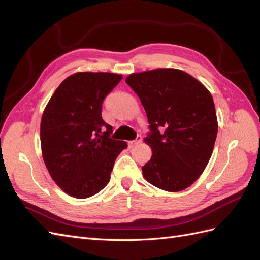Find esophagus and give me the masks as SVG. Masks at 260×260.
Instances as JSON below:
<instances>
[{
	"label": "esophagus",
	"instance_id": "obj_1",
	"mask_svg": "<svg viewBox=\"0 0 260 260\" xmlns=\"http://www.w3.org/2000/svg\"><path fill=\"white\" fill-rule=\"evenodd\" d=\"M141 141H142V137H141V136H138L136 140H132V141H129V146L133 147V146H135V145H137V144L141 143Z\"/></svg>",
	"mask_w": 260,
	"mask_h": 260
}]
</instances>
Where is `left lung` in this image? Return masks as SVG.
Instances as JSON below:
<instances>
[{"mask_svg":"<svg viewBox=\"0 0 260 260\" xmlns=\"http://www.w3.org/2000/svg\"><path fill=\"white\" fill-rule=\"evenodd\" d=\"M144 106L151 132L144 139L153 155L144 178L154 186L179 192L193 184L210 159L218 132L214 100L194 77L159 68L125 79Z\"/></svg>","mask_w":260,"mask_h":260,"instance_id":"obj_1","label":"left lung"}]
</instances>
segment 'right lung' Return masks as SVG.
I'll return each instance as SVG.
<instances>
[{"instance_id": "1", "label": "right lung", "mask_w": 260, "mask_h": 260, "mask_svg": "<svg viewBox=\"0 0 260 260\" xmlns=\"http://www.w3.org/2000/svg\"><path fill=\"white\" fill-rule=\"evenodd\" d=\"M122 79L111 73H76L62 81L46 105L40 127L42 156L52 179L76 199L99 193L111 180L127 142L111 137L102 104Z\"/></svg>"}]
</instances>
